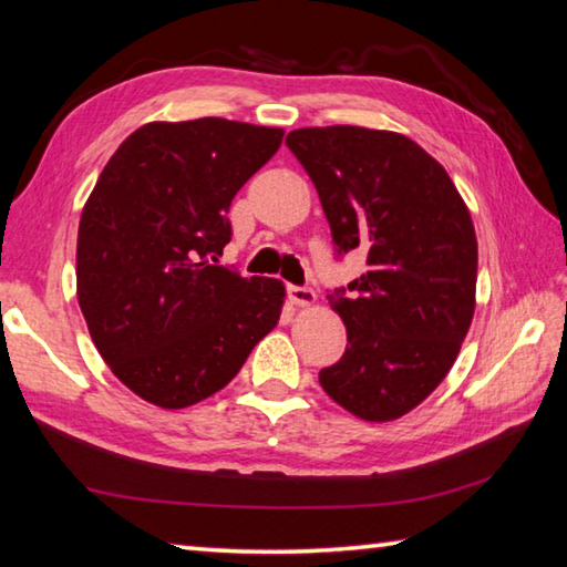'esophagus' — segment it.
Returning <instances> with one entry per match:
<instances>
[{
    "label": "esophagus",
    "instance_id": "1",
    "mask_svg": "<svg viewBox=\"0 0 567 567\" xmlns=\"http://www.w3.org/2000/svg\"><path fill=\"white\" fill-rule=\"evenodd\" d=\"M287 297H290L292 305H300L307 307L315 302V290L312 287H300V285H290L287 287Z\"/></svg>",
    "mask_w": 567,
    "mask_h": 567
}]
</instances>
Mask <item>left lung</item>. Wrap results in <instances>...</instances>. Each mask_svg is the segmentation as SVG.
Returning <instances> with one entry per match:
<instances>
[{
	"label": "left lung",
	"instance_id": "left-lung-1",
	"mask_svg": "<svg viewBox=\"0 0 567 567\" xmlns=\"http://www.w3.org/2000/svg\"><path fill=\"white\" fill-rule=\"evenodd\" d=\"M285 145L318 189L334 252L360 249L368 262L328 295L348 348L320 385L352 415L395 420L445 380L473 322V219L443 165L405 134L334 124L295 130Z\"/></svg>",
	"mask_w": 567,
	"mask_h": 567
}]
</instances>
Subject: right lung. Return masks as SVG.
<instances>
[{
	"label": "right lung",
	"mask_w": 567,
	"mask_h": 567,
	"mask_svg": "<svg viewBox=\"0 0 567 567\" xmlns=\"http://www.w3.org/2000/svg\"><path fill=\"white\" fill-rule=\"evenodd\" d=\"M282 134L219 117L150 122L110 157L82 209V315L114 375L152 405L215 395L280 320V280L215 262L233 237V197Z\"/></svg>",
	"instance_id": "obj_1"
}]
</instances>
